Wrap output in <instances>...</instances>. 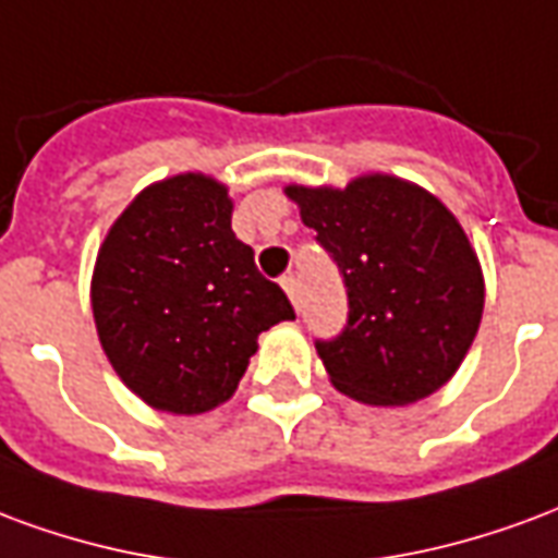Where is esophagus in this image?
I'll return each mask as SVG.
<instances>
[{"label": "esophagus", "mask_w": 558, "mask_h": 558, "mask_svg": "<svg viewBox=\"0 0 558 558\" xmlns=\"http://www.w3.org/2000/svg\"><path fill=\"white\" fill-rule=\"evenodd\" d=\"M282 288H284V294L291 296V303H294V306H300V279H296L294 274L282 276Z\"/></svg>", "instance_id": "1"}]
</instances>
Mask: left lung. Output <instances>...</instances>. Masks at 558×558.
Returning <instances> with one entry per match:
<instances>
[{
  "mask_svg": "<svg viewBox=\"0 0 558 558\" xmlns=\"http://www.w3.org/2000/svg\"><path fill=\"white\" fill-rule=\"evenodd\" d=\"M288 195L348 291V324L315 341L332 386L384 408L437 392L470 351L485 308L482 267L458 219L389 174L344 190L288 186Z\"/></svg>",
  "mask_w": 558,
  "mask_h": 558,
  "instance_id": "left-lung-1",
  "label": "left lung"
}]
</instances>
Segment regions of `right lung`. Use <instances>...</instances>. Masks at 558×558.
Returning <instances> with one entry per match:
<instances>
[{
  "label": "right lung",
  "instance_id": "right-lung-1",
  "mask_svg": "<svg viewBox=\"0 0 558 558\" xmlns=\"http://www.w3.org/2000/svg\"><path fill=\"white\" fill-rule=\"evenodd\" d=\"M92 308L118 377L150 408L186 416L234 396L258 332L294 318L234 238L226 186L205 174L133 198L100 246Z\"/></svg>",
  "mask_w": 558,
  "mask_h": 558
}]
</instances>
